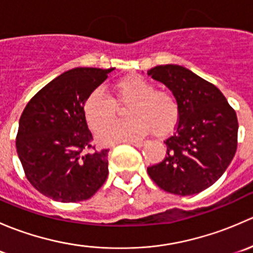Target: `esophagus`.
<instances>
[{
	"instance_id": "esophagus-1",
	"label": "esophagus",
	"mask_w": 253,
	"mask_h": 253,
	"mask_svg": "<svg viewBox=\"0 0 253 253\" xmlns=\"http://www.w3.org/2000/svg\"><path fill=\"white\" fill-rule=\"evenodd\" d=\"M128 144L134 145V147H137V148H141V147H143V144H144V143L143 142H128Z\"/></svg>"
}]
</instances>
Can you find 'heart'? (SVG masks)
Listing matches in <instances>:
<instances>
[{"instance_id": "1", "label": "heart", "mask_w": 253, "mask_h": 253, "mask_svg": "<svg viewBox=\"0 0 253 253\" xmlns=\"http://www.w3.org/2000/svg\"><path fill=\"white\" fill-rule=\"evenodd\" d=\"M115 88L119 100L129 103L127 120L115 121L105 126L116 115V101L103 89L96 88L86 96L84 116L93 131H99L98 141L105 145L138 141L152 129L157 136H165L174 129L180 117V104L169 90L155 89V85L141 76L120 79Z\"/></svg>"}]
</instances>
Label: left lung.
<instances>
[{"mask_svg":"<svg viewBox=\"0 0 253 253\" xmlns=\"http://www.w3.org/2000/svg\"><path fill=\"white\" fill-rule=\"evenodd\" d=\"M148 75L164 83L180 104L174 134L164 141L165 158L148 168V175L167 192L200 193L224 174L235 155L236 112L214 84L182 66H157Z\"/></svg>","mask_w":253,"mask_h":253,"instance_id":"left-lung-1","label":"left lung"}]
</instances>
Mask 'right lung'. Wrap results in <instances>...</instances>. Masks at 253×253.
I'll list each match as a JSON object with an SVG mask.
<instances>
[{
    "mask_svg": "<svg viewBox=\"0 0 253 253\" xmlns=\"http://www.w3.org/2000/svg\"><path fill=\"white\" fill-rule=\"evenodd\" d=\"M114 68L62 73L29 100L19 119L17 153L28 181L58 202L90 198L108 177L109 149L96 150L83 105Z\"/></svg>",
    "mask_w": 253,
    "mask_h": 253,
    "instance_id": "right-lung-1",
    "label": "right lung"
}]
</instances>
